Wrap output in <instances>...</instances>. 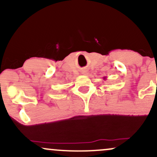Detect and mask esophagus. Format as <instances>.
I'll list each match as a JSON object with an SVG mask.
<instances>
[{
    "mask_svg": "<svg viewBox=\"0 0 157 157\" xmlns=\"http://www.w3.org/2000/svg\"><path fill=\"white\" fill-rule=\"evenodd\" d=\"M82 75H87V74H88L87 70H83V71H82Z\"/></svg>",
    "mask_w": 157,
    "mask_h": 157,
    "instance_id": "1",
    "label": "esophagus"
}]
</instances>
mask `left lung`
Listing matches in <instances>:
<instances>
[{"instance_id": "1", "label": "left lung", "mask_w": 157, "mask_h": 157, "mask_svg": "<svg viewBox=\"0 0 157 157\" xmlns=\"http://www.w3.org/2000/svg\"><path fill=\"white\" fill-rule=\"evenodd\" d=\"M103 78H104V79H106V78H105V77H103Z\"/></svg>"}]
</instances>
